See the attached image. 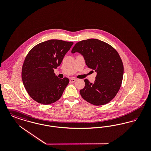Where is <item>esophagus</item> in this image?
Segmentation results:
<instances>
[{
  "label": "esophagus",
  "instance_id": "34e87169",
  "mask_svg": "<svg viewBox=\"0 0 151 151\" xmlns=\"http://www.w3.org/2000/svg\"><path fill=\"white\" fill-rule=\"evenodd\" d=\"M76 79H75V78H71V79H70V81H71L72 83L76 81Z\"/></svg>",
  "mask_w": 151,
  "mask_h": 151
}]
</instances>
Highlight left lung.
Returning a JSON list of instances; mask_svg holds the SVG:
<instances>
[{"label": "left lung", "mask_w": 151, "mask_h": 151, "mask_svg": "<svg viewBox=\"0 0 151 151\" xmlns=\"http://www.w3.org/2000/svg\"><path fill=\"white\" fill-rule=\"evenodd\" d=\"M80 53L88 68L95 70L94 83L85 79L80 91L83 99L96 106L106 104L118 92L123 76V65L118 52L109 44L91 38L76 43L71 52Z\"/></svg>", "instance_id": "obj_1"}]
</instances>
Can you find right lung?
Returning a JSON list of instances; mask_svg holds the SVG:
<instances>
[{
  "label": "right lung",
  "mask_w": 151,
  "mask_h": 151,
  "mask_svg": "<svg viewBox=\"0 0 151 151\" xmlns=\"http://www.w3.org/2000/svg\"><path fill=\"white\" fill-rule=\"evenodd\" d=\"M73 43L50 40L37 44L29 51L22 65V78L33 100L49 105L61 97L69 79L58 78L54 71L61 64Z\"/></svg>",
  "instance_id": "right-lung-1"
}]
</instances>
